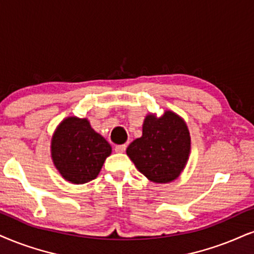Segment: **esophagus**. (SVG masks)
Wrapping results in <instances>:
<instances>
[{
	"label": "esophagus",
	"mask_w": 254,
	"mask_h": 254,
	"mask_svg": "<svg viewBox=\"0 0 254 254\" xmlns=\"http://www.w3.org/2000/svg\"><path fill=\"white\" fill-rule=\"evenodd\" d=\"M126 148H127L126 145H117L114 147V151L117 153H124L126 151Z\"/></svg>",
	"instance_id": "34e87169"
}]
</instances>
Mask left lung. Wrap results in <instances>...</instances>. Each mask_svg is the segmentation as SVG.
Here are the masks:
<instances>
[{"label":"left lung","mask_w":254,"mask_h":254,"mask_svg":"<svg viewBox=\"0 0 254 254\" xmlns=\"http://www.w3.org/2000/svg\"><path fill=\"white\" fill-rule=\"evenodd\" d=\"M190 137L186 124L173 112L160 118L147 115L142 136L128 146L127 155L140 173L156 184L179 177L189 159Z\"/></svg>","instance_id":"left-lung-1"}]
</instances>
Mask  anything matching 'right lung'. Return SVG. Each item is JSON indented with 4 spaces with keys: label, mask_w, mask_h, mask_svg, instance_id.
I'll return each mask as SVG.
<instances>
[{
    "label": "right lung",
    "mask_w": 254,
    "mask_h": 254,
    "mask_svg": "<svg viewBox=\"0 0 254 254\" xmlns=\"http://www.w3.org/2000/svg\"><path fill=\"white\" fill-rule=\"evenodd\" d=\"M112 147L87 119L67 118L52 140V158L65 180L84 184L95 179Z\"/></svg>",
    "instance_id": "1"
}]
</instances>
